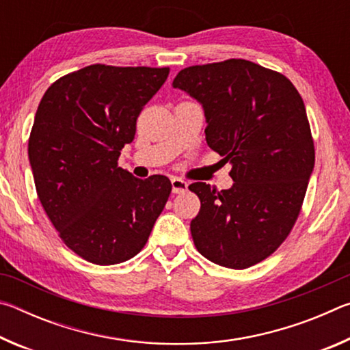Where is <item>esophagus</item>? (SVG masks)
<instances>
[{"label":"esophagus","mask_w":350,"mask_h":350,"mask_svg":"<svg viewBox=\"0 0 350 350\" xmlns=\"http://www.w3.org/2000/svg\"><path fill=\"white\" fill-rule=\"evenodd\" d=\"M171 185H173V193L176 194L185 193L188 189V182L179 179V177H173V179H171Z\"/></svg>","instance_id":"1"}]
</instances>
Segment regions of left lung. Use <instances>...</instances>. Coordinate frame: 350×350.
Instances as JSON below:
<instances>
[{
  "label": "left lung",
  "mask_w": 350,
  "mask_h": 350,
  "mask_svg": "<svg viewBox=\"0 0 350 350\" xmlns=\"http://www.w3.org/2000/svg\"><path fill=\"white\" fill-rule=\"evenodd\" d=\"M173 88L202 105L206 144L234 182L188 187L200 199L194 245L222 267H252L287 238L309 185L315 148L303 98L287 77L241 58L182 69Z\"/></svg>",
  "instance_id": "obj_1"
}]
</instances>
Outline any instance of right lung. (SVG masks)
<instances>
[{
    "label": "right lung",
    "mask_w": 350,
    "mask_h": 350,
    "mask_svg": "<svg viewBox=\"0 0 350 350\" xmlns=\"http://www.w3.org/2000/svg\"><path fill=\"white\" fill-rule=\"evenodd\" d=\"M168 74L91 64L52 83L38 105L29 137L38 199L64 244L92 264L135 256L170 198L168 177L137 179L117 165Z\"/></svg>",
    "instance_id": "add662e5"
}]
</instances>
